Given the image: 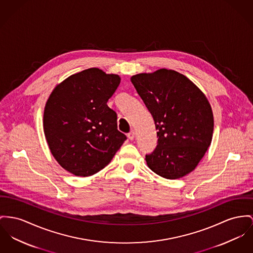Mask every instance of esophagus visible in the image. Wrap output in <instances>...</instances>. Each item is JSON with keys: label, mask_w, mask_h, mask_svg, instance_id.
Returning a JSON list of instances; mask_svg holds the SVG:
<instances>
[{"label": "esophagus", "mask_w": 253, "mask_h": 253, "mask_svg": "<svg viewBox=\"0 0 253 253\" xmlns=\"http://www.w3.org/2000/svg\"><path fill=\"white\" fill-rule=\"evenodd\" d=\"M127 137L129 140H133L135 137V132L133 130H131L129 133H127Z\"/></svg>", "instance_id": "obj_1"}]
</instances>
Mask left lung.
Instances as JSON below:
<instances>
[{"mask_svg": "<svg viewBox=\"0 0 253 253\" xmlns=\"http://www.w3.org/2000/svg\"><path fill=\"white\" fill-rule=\"evenodd\" d=\"M130 80L158 130L156 148L146 154L149 168L168 179L188 174L212 141L214 120L206 97L185 76L172 70L139 74Z\"/></svg>", "mask_w": 253, "mask_h": 253, "instance_id": "8db88e82", "label": "left lung"}]
</instances>
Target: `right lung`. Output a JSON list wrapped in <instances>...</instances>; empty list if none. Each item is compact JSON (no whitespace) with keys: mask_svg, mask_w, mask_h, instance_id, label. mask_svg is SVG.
<instances>
[{"mask_svg":"<svg viewBox=\"0 0 253 253\" xmlns=\"http://www.w3.org/2000/svg\"><path fill=\"white\" fill-rule=\"evenodd\" d=\"M117 75L98 68L75 74L51 92L44 111V132L62 168L92 175L109 164L126 136L107 101L120 84Z\"/></svg>","mask_w":253,"mask_h":253,"instance_id":"obj_1","label":"right lung"}]
</instances>
